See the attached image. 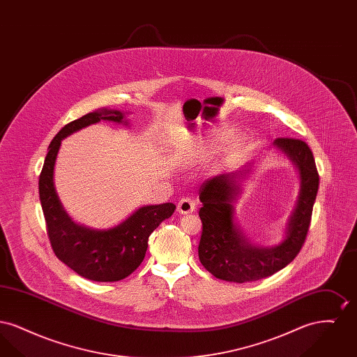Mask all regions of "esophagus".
Here are the masks:
<instances>
[{"mask_svg": "<svg viewBox=\"0 0 357 357\" xmlns=\"http://www.w3.org/2000/svg\"><path fill=\"white\" fill-rule=\"evenodd\" d=\"M194 210H195V202L191 198L185 197V198H182L179 201V204H178V213H181V214H190Z\"/></svg>", "mask_w": 357, "mask_h": 357, "instance_id": "34e87169", "label": "esophagus"}]
</instances>
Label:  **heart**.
<instances>
[{
	"label": "heart",
	"instance_id": "b5f03b06",
	"mask_svg": "<svg viewBox=\"0 0 357 357\" xmlns=\"http://www.w3.org/2000/svg\"><path fill=\"white\" fill-rule=\"evenodd\" d=\"M231 132L229 130H214L208 135L197 139L194 144V153L197 155H208V153H217L222 146L226 143V140L230 137ZM243 147V140L242 137H236L229 149V153L234 155L241 151Z\"/></svg>",
	"mask_w": 357,
	"mask_h": 357
}]
</instances>
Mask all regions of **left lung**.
Here are the masks:
<instances>
[{"instance_id":"8db88e82","label":"left lung","mask_w":357,"mask_h":357,"mask_svg":"<svg viewBox=\"0 0 357 357\" xmlns=\"http://www.w3.org/2000/svg\"><path fill=\"white\" fill-rule=\"evenodd\" d=\"M273 146L287 153L300 174V194L278 245H255L234 223L233 204L252 162L236 172L207 179L199 188L202 236L198 255L204 269L220 280L243 284L266 278L289 265L305 242L320 181L313 153L305 142L293 137H278Z\"/></svg>"}]
</instances>
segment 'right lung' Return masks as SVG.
Wrapping results in <instances>:
<instances>
[{"label":"right lung","instance_id":"1","mask_svg":"<svg viewBox=\"0 0 357 357\" xmlns=\"http://www.w3.org/2000/svg\"><path fill=\"white\" fill-rule=\"evenodd\" d=\"M100 120L124 123V114L102 108L64 126L53 137L38 179V192L48 237L56 257L79 275L98 282H114L128 277L142 264L149 237L175 210V204L143 206L126 221L107 230H95L72 221L54 188L53 171L64 137Z\"/></svg>","mask_w":357,"mask_h":357}]
</instances>
